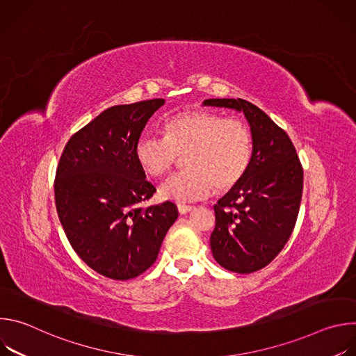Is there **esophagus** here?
Instances as JSON below:
<instances>
[{"label":"esophagus","instance_id":"obj_1","mask_svg":"<svg viewBox=\"0 0 356 356\" xmlns=\"http://www.w3.org/2000/svg\"><path fill=\"white\" fill-rule=\"evenodd\" d=\"M177 210H179L180 214H187V213L193 211L194 207H193V206H183V204H179V206H177Z\"/></svg>","mask_w":356,"mask_h":356}]
</instances>
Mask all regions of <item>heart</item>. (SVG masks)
Listing matches in <instances>:
<instances>
[{"instance_id": "b5f03b06", "label": "heart", "mask_w": 356, "mask_h": 356, "mask_svg": "<svg viewBox=\"0 0 356 356\" xmlns=\"http://www.w3.org/2000/svg\"><path fill=\"white\" fill-rule=\"evenodd\" d=\"M162 138L140 136L134 147L138 166L150 177L168 175L183 156L186 170L159 188L165 200L188 202L206 198L214 187L228 190L246 175L253 155L250 128L239 118L211 110H186L162 124Z\"/></svg>"}]
</instances>
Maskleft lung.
Here are the masks:
<instances>
[{
    "label": "left lung",
    "instance_id": "obj_1",
    "mask_svg": "<svg viewBox=\"0 0 356 356\" xmlns=\"http://www.w3.org/2000/svg\"><path fill=\"white\" fill-rule=\"evenodd\" d=\"M202 104L242 111L250 125V166L214 206L210 245L214 259L227 270L253 273L279 255L294 229L302 168L289 135L249 101L210 98Z\"/></svg>",
    "mask_w": 356,
    "mask_h": 356
}]
</instances>
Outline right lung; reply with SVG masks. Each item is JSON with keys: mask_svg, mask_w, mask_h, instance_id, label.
Masks as SVG:
<instances>
[{"mask_svg": "<svg viewBox=\"0 0 356 356\" xmlns=\"http://www.w3.org/2000/svg\"><path fill=\"white\" fill-rule=\"evenodd\" d=\"M163 104L155 98L107 108L69 139L56 169V210L72 248L113 280L134 279L154 265L179 216L170 201L139 207L156 188L134 147Z\"/></svg>", "mask_w": 356, "mask_h": 356, "instance_id": "1", "label": "right lung"}]
</instances>
